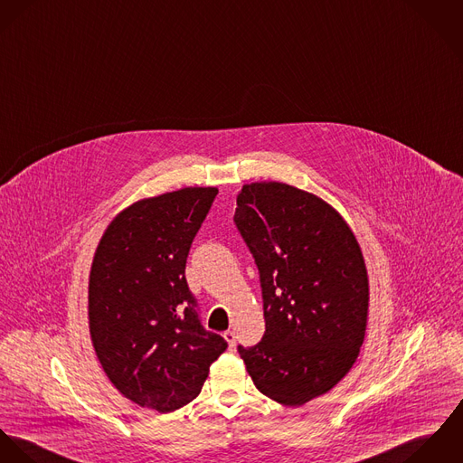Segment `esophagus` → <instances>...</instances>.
Wrapping results in <instances>:
<instances>
[{
    "instance_id": "34e87169",
    "label": "esophagus",
    "mask_w": 463,
    "mask_h": 463,
    "mask_svg": "<svg viewBox=\"0 0 463 463\" xmlns=\"http://www.w3.org/2000/svg\"><path fill=\"white\" fill-rule=\"evenodd\" d=\"M223 339L229 343V346H231V348H234V346H236V334H234L232 330L223 332Z\"/></svg>"
}]
</instances>
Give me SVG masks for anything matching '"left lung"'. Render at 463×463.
<instances>
[{"mask_svg":"<svg viewBox=\"0 0 463 463\" xmlns=\"http://www.w3.org/2000/svg\"><path fill=\"white\" fill-rule=\"evenodd\" d=\"M234 223L259 269L266 330L238 346L257 389L288 407L328 392L359 357L369 286L341 214L284 183L245 184Z\"/></svg>","mask_w":463,"mask_h":463,"instance_id":"left-lung-1","label":"left lung"}]
</instances>
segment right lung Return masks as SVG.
<instances>
[{
	"mask_svg": "<svg viewBox=\"0 0 463 463\" xmlns=\"http://www.w3.org/2000/svg\"><path fill=\"white\" fill-rule=\"evenodd\" d=\"M216 188L144 199L108 225L89 282L90 335L109 382L140 407L195 400L227 343L199 316L184 269Z\"/></svg>",
	"mask_w": 463,
	"mask_h": 463,
	"instance_id": "right-lung-1",
	"label": "right lung"
}]
</instances>
